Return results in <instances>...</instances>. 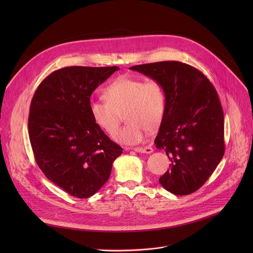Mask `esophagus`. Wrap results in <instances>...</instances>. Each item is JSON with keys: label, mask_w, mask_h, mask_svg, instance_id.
Returning a JSON list of instances; mask_svg holds the SVG:
<instances>
[{"label": "esophagus", "mask_w": 253, "mask_h": 253, "mask_svg": "<svg viewBox=\"0 0 253 253\" xmlns=\"http://www.w3.org/2000/svg\"><path fill=\"white\" fill-rule=\"evenodd\" d=\"M134 151L138 152V153H146V154H150L153 152L152 147L150 146H144V147H136L134 148Z\"/></svg>", "instance_id": "1"}]
</instances>
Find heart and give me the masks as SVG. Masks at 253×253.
Segmentation results:
<instances>
[{
  "label": "heart",
  "mask_w": 253,
  "mask_h": 253,
  "mask_svg": "<svg viewBox=\"0 0 253 253\" xmlns=\"http://www.w3.org/2000/svg\"><path fill=\"white\" fill-rule=\"evenodd\" d=\"M102 100H91L89 112L94 123L105 133L114 136L124 111L127 124L117 133L116 141L135 145L155 131L166 111V93L156 80L144 81L127 75L119 76L103 89Z\"/></svg>",
  "instance_id": "1"
}]
</instances>
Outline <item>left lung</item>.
I'll use <instances>...</instances> for the list:
<instances>
[{
    "label": "left lung",
    "instance_id": "8db88e82",
    "mask_svg": "<svg viewBox=\"0 0 253 253\" xmlns=\"http://www.w3.org/2000/svg\"><path fill=\"white\" fill-rule=\"evenodd\" d=\"M130 70L158 81L166 111L154 143L171 161L159 178L175 195L198 190L224 154V116L217 92L194 67L178 61L136 65Z\"/></svg>",
    "mask_w": 253,
    "mask_h": 253
}]
</instances>
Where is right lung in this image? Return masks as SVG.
I'll return each instance as SVG.
<instances>
[{"instance_id": "right-lung-1", "label": "right lung", "mask_w": 253, "mask_h": 253, "mask_svg": "<svg viewBox=\"0 0 253 253\" xmlns=\"http://www.w3.org/2000/svg\"><path fill=\"white\" fill-rule=\"evenodd\" d=\"M117 66L59 69L36 90L29 113L34 156L45 176L77 198L94 195L111 174L123 149L92 120V93Z\"/></svg>"}]
</instances>
